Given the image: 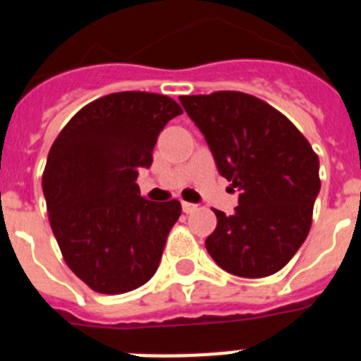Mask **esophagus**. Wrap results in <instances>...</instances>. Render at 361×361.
Here are the masks:
<instances>
[{
  "mask_svg": "<svg viewBox=\"0 0 361 361\" xmlns=\"http://www.w3.org/2000/svg\"><path fill=\"white\" fill-rule=\"evenodd\" d=\"M197 209V204H191V202H183V212L184 213H193Z\"/></svg>",
  "mask_w": 361,
  "mask_h": 361,
  "instance_id": "esophagus-1",
  "label": "esophagus"
}]
</instances>
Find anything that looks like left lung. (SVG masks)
<instances>
[{"instance_id":"left-lung-1","label":"left lung","mask_w":361,"mask_h":361,"mask_svg":"<svg viewBox=\"0 0 361 361\" xmlns=\"http://www.w3.org/2000/svg\"><path fill=\"white\" fill-rule=\"evenodd\" d=\"M215 159L240 191L235 213L215 209L206 250L220 267L244 279L282 269L307 238L320 193L318 155L295 124L262 99L242 92L180 95Z\"/></svg>"}]
</instances>
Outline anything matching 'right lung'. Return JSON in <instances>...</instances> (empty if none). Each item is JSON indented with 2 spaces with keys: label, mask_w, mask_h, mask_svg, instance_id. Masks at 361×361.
I'll return each mask as SVG.
<instances>
[{
  "label": "right lung",
  "mask_w": 361,
  "mask_h": 361,
  "mask_svg": "<svg viewBox=\"0 0 361 361\" xmlns=\"http://www.w3.org/2000/svg\"><path fill=\"white\" fill-rule=\"evenodd\" d=\"M183 108L148 92L92 101L54 141L43 171L49 220L66 266L90 289L121 295L148 282L180 202H152L137 186L159 133Z\"/></svg>",
  "instance_id": "1"
}]
</instances>
